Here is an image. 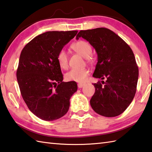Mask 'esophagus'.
<instances>
[{
  "label": "esophagus",
  "instance_id": "obj_1",
  "mask_svg": "<svg viewBox=\"0 0 152 152\" xmlns=\"http://www.w3.org/2000/svg\"><path fill=\"white\" fill-rule=\"evenodd\" d=\"M84 84H84V83H78V87L79 88H82L84 86Z\"/></svg>",
  "mask_w": 152,
  "mask_h": 152
}]
</instances>
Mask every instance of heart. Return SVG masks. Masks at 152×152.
I'll list each match as a JSON object with an SVG mask.
<instances>
[{
    "label": "heart",
    "mask_w": 152,
    "mask_h": 152,
    "mask_svg": "<svg viewBox=\"0 0 152 152\" xmlns=\"http://www.w3.org/2000/svg\"><path fill=\"white\" fill-rule=\"evenodd\" d=\"M71 48L87 60H89L92 52L90 44L84 40H79L73 43L71 45ZM57 62L60 68L66 69L68 67V56L64 50H60L58 53ZM89 74L90 70L88 69L73 68L65 74V78L68 81L82 82L86 80Z\"/></svg>",
    "instance_id": "1"
}]
</instances>
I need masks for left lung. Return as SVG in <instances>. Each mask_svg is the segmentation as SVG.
<instances>
[{
  "label": "left lung",
  "mask_w": 152,
  "mask_h": 152,
  "mask_svg": "<svg viewBox=\"0 0 152 152\" xmlns=\"http://www.w3.org/2000/svg\"><path fill=\"white\" fill-rule=\"evenodd\" d=\"M82 37L95 48L98 62L93 77L106 79L93 84L95 93L90 105L97 114L115 117L125 111L136 94L139 70L129 45L111 30L97 28L80 30Z\"/></svg>",
  "instance_id": "left-lung-1"
}]
</instances>
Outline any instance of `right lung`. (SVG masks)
I'll return each instance as SVG.
<instances>
[{"mask_svg":"<svg viewBox=\"0 0 152 152\" xmlns=\"http://www.w3.org/2000/svg\"><path fill=\"white\" fill-rule=\"evenodd\" d=\"M78 31H49L37 36L23 48L16 77L28 109L40 119L52 121L64 115L76 82H62L57 54Z\"/></svg>","mask_w":152,"mask_h":152,"instance_id":"add662e5","label":"right lung"}]
</instances>
